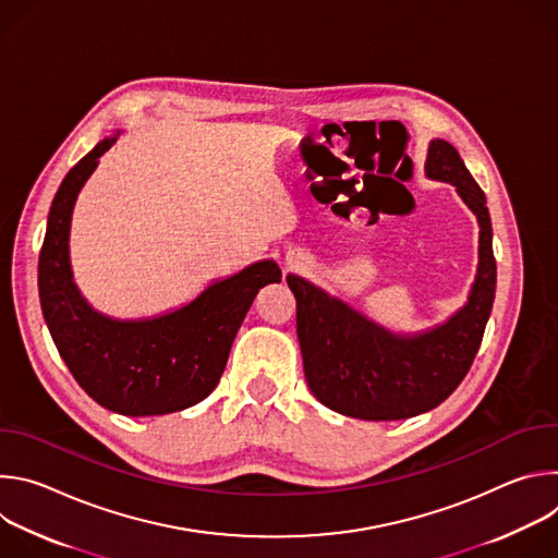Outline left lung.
<instances>
[{
  "label": "left lung",
  "instance_id": "left-lung-1",
  "mask_svg": "<svg viewBox=\"0 0 558 558\" xmlns=\"http://www.w3.org/2000/svg\"><path fill=\"white\" fill-rule=\"evenodd\" d=\"M426 174L452 183L482 227L468 304L446 325L415 338L392 336L323 289L287 276L308 388L317 402L347 417L390 422L437 409L461 384L484 340L497 287L486 194L441 138L430 141Z\"/></svg>",
  "mask_w": 558,
  "mask_h": 558
}]
</instances>
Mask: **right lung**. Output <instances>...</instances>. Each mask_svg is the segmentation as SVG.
<instances>
[{"mask_svg": "<svg viewBox=\"0 0 558 558\" xmlns=\"http://www.w3.org/2000/svg\"><path fill=\"white\" fill-rule=\"evenodd\" d=\"M114 141L97 143L54 194L39 254V300L59 355L97 404L130 417L168 415L216 388L256 293L282 274L274 260L256 263L154 320L119 323L93 311L72 282L70 218L78 190Z\"/></svg>", "mask_w": 558, "mask_h": 558, "instance_id": "right-lung-1", "label": "right lung"}]
</instances>
